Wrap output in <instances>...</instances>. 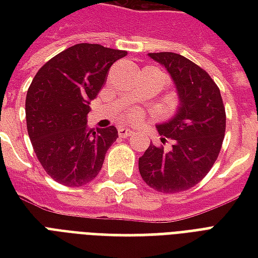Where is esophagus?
<instances>
[{
	"mask_svg": "<svg viewBox=\"0 0 258 258\" xmlns=\"http://www.w3.org/2000/svg\"><path fill=\"white\" fill-rule=\"evenodd\" d=\"M134 134V131L130 128H123V127H120L118 128V135L121 137V138H127V137H130V135Z\"/></svg>",
	"mask_w": 258,
	"mask_h": 258,
	"instance_id": "obj_1",
	"label": "esophagus"
}]
</instances>
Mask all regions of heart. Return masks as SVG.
Returning a JSON list of instances; mask_svg holds the SVG:
<instances>
[{"mask_svg": "<svg viewBox=\"0 0 258 258\" xmlns=\"http://www.w3.org/2000/svg\"><path fill=\"white\" fill-rule=\"evenodd\" d=\"M142 117H144V112L141 109H131V110H128L124 114L123 120L128 121V123H135V121H138Z\"/></svg>", "mask_w": 258, "mask_h": 258, "instance_id": "obj_1", "label": "heart"}]
</instances>
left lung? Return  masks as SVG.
Segmentation results:
<instances>
[{
  "instance_id": "8db88e82",
  "label": "left lung",
  "mask_w": 258,
  "mask_h": 258,
  "mask_svg": "<svg viewBox=\"0 0 258 258\" xmlns=\"http://www.w3.org/2000/svg\"><path fill=\"white\" fill-rule=\"evenodd\" d=\"M148 55L171 76L179 102L173 117L156 125L173 140L171 149L151 144L138 168L151 188L175 194L195 186L213 167L225 134V107L216 83L192 60L174 52Z\"/></svg>"
}]
</instances>
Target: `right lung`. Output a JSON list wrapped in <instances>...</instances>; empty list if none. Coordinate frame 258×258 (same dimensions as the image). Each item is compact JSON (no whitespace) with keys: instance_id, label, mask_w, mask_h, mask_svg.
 Here are the masks:
<instances>
[{"instance_id":"right-lung-1","label":"right lung","mask_w":258,"mask_h":258,"mask_svg":"<svg viewBox=\"0 0 258 258\" xmlns=\"http://www.w3.org/2000/svg\"><path fill=\"white\" fill-rule=\"evenodd\" d=\"M125 55L99 44H76L49 59L31 81L26 95L27 133L37 159L59 184L81 186L101 171L117 130H90L87 114L110 66Z\"/></svg>"}]
</instances>
